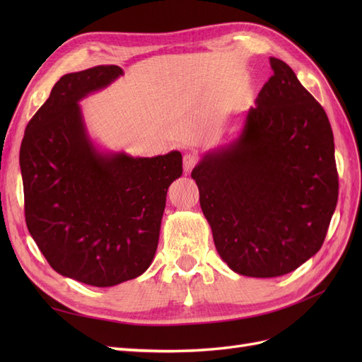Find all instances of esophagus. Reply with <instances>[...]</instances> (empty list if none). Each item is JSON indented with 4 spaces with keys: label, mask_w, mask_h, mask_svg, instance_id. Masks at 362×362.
Returning a JSON list of instances; mask_svg holds the SVG:
<instances>
[{
    "label": "esophagus",
    "mask_w": 362,
    "mask_h": 362,
    "mask_svg": "<svg viewBox=\"0 0 362 362\" xmlns=\"http://www.w3.org/2000/svg\"><path fill=\"white\" fill-rule=\"evenodd\" d=\"M196 163H198V157H196L194 154L184 156V172L185 173L192 172V169L196 166Z\"/></svg>",
    "instance_id": "obj_1"
}]
</instances>
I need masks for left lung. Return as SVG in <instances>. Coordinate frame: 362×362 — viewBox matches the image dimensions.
I'll return each instance as SVG.
<instances>
[{"label":"left lung","mask_w":362,"mask_h":362,"mask_svg":"<svg viewBox=\"0 0 362 362\" xmlns=\"http://www.w3.org/2000/svg\"><path fill=\"white\" fill-rule=\"evenodd\" d=\"M270 66L237 137L192 172L218 255L252 278L286 275L315 255L338 199L329 119L287 63L270 57Z\"/></svg>","instance_id":"8db88e82"}]
</instances>
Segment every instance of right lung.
Instances as JSON below:
<instances>
[{"label": "right lung", "mask_w": 362, "mask_h": 362, "mask_svg": "<svg viewBox=\"0 0 362 362\" xmlns=\"http://www.w3.org/2000/svg\"><path fill=\"white\" fill-rule=\"evenodd\" d=\"M122 75L113 64L63 75L28 122L19 152L33 240L62 276L93 287L148 270L168 189L182 175L180 151L133 157L90 137L80 101Z\"/></svg>", "instance_id": "add662e5"}]
</instances>
